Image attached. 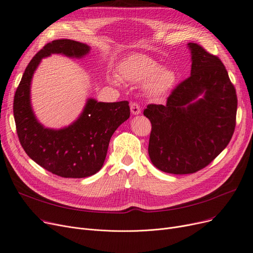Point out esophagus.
Instances as JSON below:
<instances>
[{
	"label": "esophagus",
	"instance_id": "34e87169",
	"mask_svg": "<svg viewBox=\"0 0 253 253\" xmlns=\"http://www.w3.org/2000/svg\"><path fill=\"white\" fill-rule=\"evenodd\" d=\"M130 111L131 113H133L134 115H137L141 112V107H140V104L137 103V102H134L130 104Z\"/></svg>",
	"mask_w": 253,
	"mask_h": 253
}]
</instances>
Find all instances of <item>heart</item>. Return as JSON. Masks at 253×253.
Segmentation results:
<instances>
[{"label":"heart","mask_w":253,"mask_h":253,"mask_svg":"<svg viewBox=\"0 0 253 253\" xmlns=\"http://www.w3.org/2000/svg\"><path fill=\"white\" fill-rule=\"evenodd\" d=\"M120 74L128 81L141 82L150 79L148 88L154 94L166 93L176 82V75L173 71L162 70L160 64L142 54L128 57L120 68Z\"/></svg>","instance_id":"1"}]
</instances>
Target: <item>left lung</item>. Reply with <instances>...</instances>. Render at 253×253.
I'll list each match as a JSON object with an SVG mask.
<instances>
[{
	"label": "left lung",
	"mask_w": 253,
	"mask_h": 253,
	"mask_svg": "<svg viewBox=\"0 0 253 253\" xmlns=\"http://www.w3.org/2000/svg\"><path fill=\"white\" fill-rule=\"evenodd\" d=\"M188 46L190 76L177 84L165 105L149 104L143 112L151 123L152 164L176 175L207 167L227 146L236 126L237 93L224 65L200 44ZM202 93L204 98L195 101Z\"/></svg>",
	"instance_id": "obj_1"
}]
</instances>
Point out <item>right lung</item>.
I'll list each match as a JSON object with an SVG mask.
<instances>
[{
  "mask_svg": "<svg viewBox=\"0 0 253 253\" xmlns=\"http://www.w3.org/2000/svg\"><path fill=\"white\" fill-rule=\"evenodd\" d=\"M88 51L87 45L69 39L47 43L29 63L14 94L16 133L23 150L43 169L64 178H83L99 172L113 133L129 117L127 101L102 103L90 99L81 116L66 128H45L35 118L30 84L41 58L51 53L80 57Z\"/></svg>",
  "mask_w": 253,
  "mask_h": 253,
  "instance_id": "obj_1",
  "label": "right lung"
}]
</instances>
